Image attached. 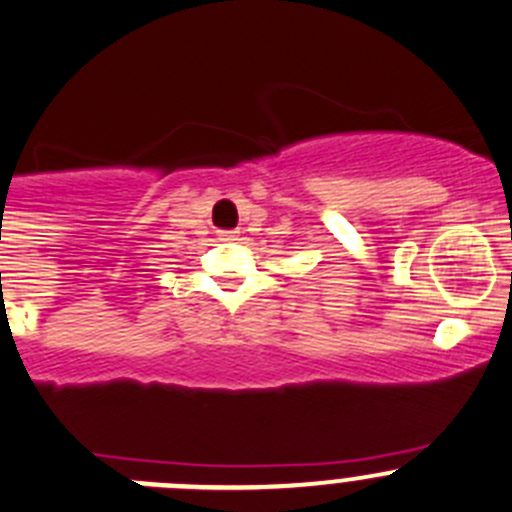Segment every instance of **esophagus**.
Returning <instances> with one entry per match:
<instances>
[{"mask_svg":"<svg viewBox=\"0 0 512 512\" xmlns=\"http://www.w3.org/2000/svg\"><path fill=\"white\" fill-rule=\"evenodd\" d=\"M220 240H222V242H230V240H237V235H235V232L225 230V232H220Z\"/></svg>","mask_w":512,"mask_h":512,"instance_id":"esophagus-1","label":"esophagus"}]
</instances>
